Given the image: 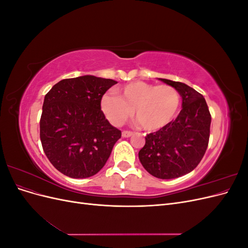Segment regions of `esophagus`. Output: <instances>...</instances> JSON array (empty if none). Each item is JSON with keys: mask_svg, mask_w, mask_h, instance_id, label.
I'll use <instances>...</instances> for the list:
<instances>
[{"mask_svg": "<svg viewBox=\"0 0 248 248\" xmlns=\"http://www.w3.org/2000/svg\"><path fill=\"white\" fill-rule=\"evenodd\" d=\"M132 136V132L129 131V130H124L122 131V137L123 138H129Z\"/></svg>", "mask_w": 248, "mask_h": 248, "instance_id": "esophagus-1", "label": "esophagus"}]
</instances>
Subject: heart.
Listing matches in <instances>:
<instances>
[{
    "label": "heart",
    "mask_w": 248,
    "mask_h": 248,
    "mask_svg": "<svg viewBox=\"0 0 248 248\" xmlns=\"http://www.w3.org/2000/svg\"><path fill=\"white\" fill-rule=\"evenodd\" d=\"M115 93L102 96L101 110L115 126L125 123L132 112L142 129L156 131L170 124L177 116L181 96L169 85L156 86L137 80L129 82Z\"/></svg>",
    "instance_id": "b5f03b06"
}]
</instances>
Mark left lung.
Wrapping results in <instances>:
<instances>
[{"instance_id": "8db88e82", "label": "left lung", "mask_w": 248, "mask_h": 248, "mask_svg": "<svg viewBox=\"0 0 248 248\" xmlns=\"http://www.w3.org/2000/svg\"><path fill=\"white\" fill-rule=\"evenodd\" d=\"M174 87L182 97V109L176 120L147 134L139 152L142 167L159 179L188 174L204 157L210 138L211 115L204 96L183 82L159 78Z\"/></svg>"}]
</instances>
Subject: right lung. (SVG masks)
Here are the masks:
<instances>
[{"label":"right lung","instance_id":"add662e5","mask_svg":"<svg viewBox=\"0 0 248 248\" xmlns=\"http://www.w3.org/2000/svg\"><path fill=\"white\" fill-rule=\"evenodd\" d=\"M117 84L84 76L60 80L44 97L40 140L50 163L74 179L97 174L108 161L121 131L111 126L100 102Z\"/></svg>","mask_w":248,"mask_h":248}]
</instances>
